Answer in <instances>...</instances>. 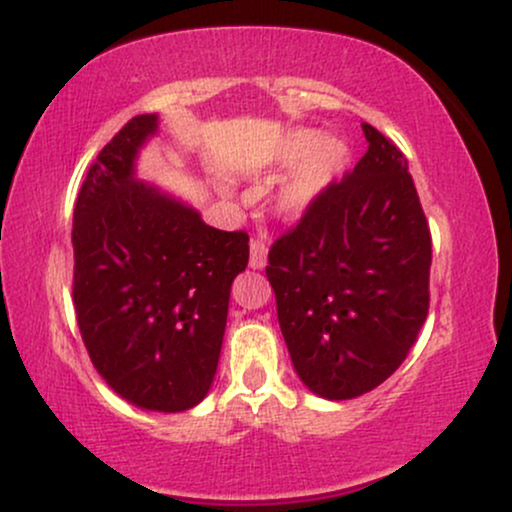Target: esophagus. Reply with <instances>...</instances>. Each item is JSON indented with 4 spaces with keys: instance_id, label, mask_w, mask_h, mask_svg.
I'll list each match as a JSON object with an SVG mask.
<instances>
[{
    "instance_id": "obj_1",
    "label": "esophagus",
    "mask_w": 512,
    "mask_h": 512,
    "mask_svg": "<svg viewBox=\"0 0 512 512\" xmlns=\"http://www.w3.org/2000/svg\"><path fill=\"white\" fill-rule=\"evenodd\" d=\"M267 264V245L262 240H252L250 243V267L252 269H264Z\"/></svg>"
}]
</instances>
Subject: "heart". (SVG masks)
Masks as SVG:
<instances>
[{
    "mask_svg": "<svg viewBox=\"0 0 512 512\" xmlns=\"http://www.w3.org/2000/svg\"><path fill=\"white\" fill-rule=\"evenodd\" d=\"M274 158L281 168L298 166L281 187L276 207L286 216H301L337 178L346 161V144L342 139H325L317 129L303 127L281 139Z\"/></svg>",
    "mask_w": 512,
    "mask_h": 512,
    "instance_id": "heart-1",
    "label": "heart"
}]
</instances>
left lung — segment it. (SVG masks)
I'll use <instances>...</instances> for the list:
<instances>
[{
	"label": "left lung",
	"mask_w": 512,
	"mask_h": 512,
	"mask_svg": "<svg viewBox=\"0 0 512 512\" xmlns=\"http://www.w3.org/2000/svg\"><path fill=\"white\" fill-rule=\"evenodd\" d=\"M361 127L366 154L276 240L267 264L298 378L337 402L385 383L428 315L431 231L407 158Z\"/></svg>",
	"instance_id": "8db88e82"
}]
</instances>
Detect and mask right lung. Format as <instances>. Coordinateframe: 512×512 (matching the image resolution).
Returning <instances> with one entry per match:
<instances>
[{
    "label": "right lung",
    "mask_w": 512,
    "mask_h": 512,
    "mask_svg": "<svg viewBox=\"0 0 512 512\" xmlns=\"http://www.w3.org/2000/svg\"><path fill=\"white\" fill-rule=\"evenodd\" d=\"M158 115H137L88 168L74 209V308L101 378L127 402L185 411L219 366L233 279L248 233L219 231L134 178Z\"/></svg>",
    "instance_id": "1"
}]
</instances>
